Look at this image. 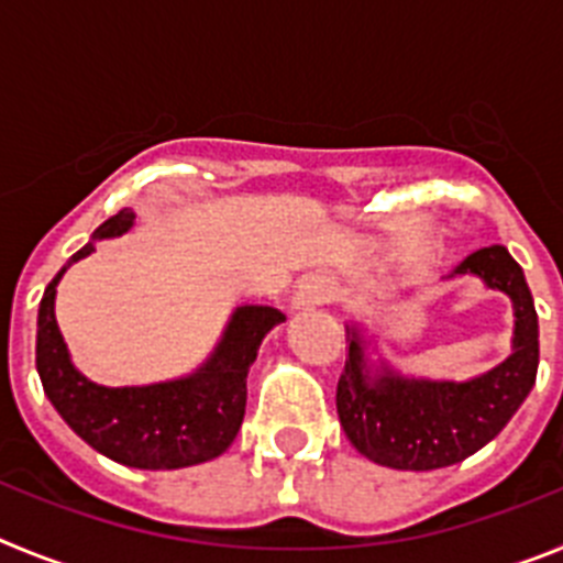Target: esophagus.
<instances>
[{
	"instance_id": "obj_1",
	"label": "esophagus",
	"mask_w": 563,
	"mask_h": 563,
	"mask_svg": "<svg viewBox=\"0 0 563 563\" xmlns=\"http://www.w3.org/2000/svg\"><path fill=\"white\" fill-rule=\"evenodd\" d=\"M332 296V282L327 276H310L305 285L298 287L296 292V305L298 307H312V305H324Z\"/></svg>"
}]
</instances>
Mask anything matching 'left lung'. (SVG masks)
<instances>
[{
    "label": "left lung",
    "instance_id": "left-lung-1",
    "mask_svg": "<svg viewBox=\"0 0 563 563\" xmlns=\"http://www.w3.org/2000/svg\"><path fill=\"white\" fill-rule=\"evenodd\" d=\"M514 298V355L467 383L411 380L391 369L372 372L357 330L338 377V417L346 440L366 460L397 471H434L476 454L494 440L530 395L539 372V316L519 262L490 245L456 267Z\"/></svg>",
    "mask_w": 563,
    "mask_h": 563
}]
</instances>
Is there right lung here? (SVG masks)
Wrapping results in <instances>:
<instances>
[{
	"mask_svg": "<svg viewBox=\"0 0 563 563\" xmlns=\"http://www.w3.org/2000/svg\"><path fill=\"white\" fill-rule=\"evenodd\" d=\"M134 222L129 208L96 228L92 239L121 236ZM92 253L84 245L67 267ZM56 273L38 307L36 369L44 395L69 429L109 460L143 471L200 465L220 456L236 440L247 402V369L258 343L285 316L273 307H239L211 361L191 377L154 386L107 389L78 375L56 324Z\"/></svg>",
	"mask_w": 563,
	"mask_h": 563,
	"instance_id": "add662e5",
	"label": "right lung"
}]
</instances>
